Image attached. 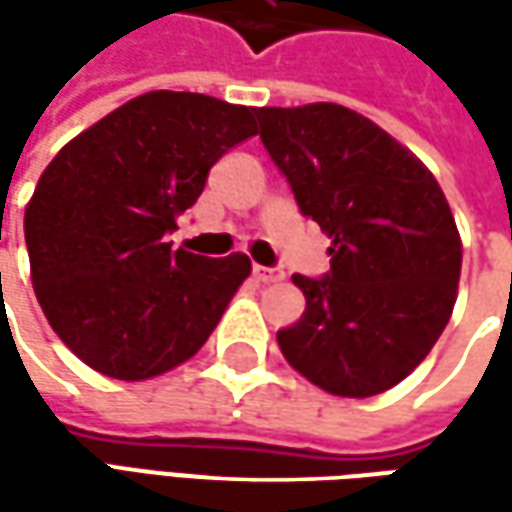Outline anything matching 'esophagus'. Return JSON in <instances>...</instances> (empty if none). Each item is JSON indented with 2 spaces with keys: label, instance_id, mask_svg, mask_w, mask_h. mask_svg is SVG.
Returning <instances> with one entry per match:
<instances>
[{
  "label": "esophagus",
  "instance_id": "1",
  "mask_svg": "<svg viewBox=\"0 0 512 512\" xmlns=\"http://www.w3.org/2000/svg\"><path fill=\"white\" fill-rule=\"evenodd\" d=\"M253 276L256 282H282L285 279V270L282 267H265V265H253Z\"/></svg>",
  "mask_w": 512,
  "mask_h": 512
}]
</instances>
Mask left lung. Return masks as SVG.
I'll return each mask as SVG.
<instances>
[{"mask_svg":"<svg viewBox=\"0 0 512 512\" xmlns=\"http://www.w3.org/2000/svg\"><path fill=\"white\" fill-rule=\"evenodd\" d=\"M259 136L296 205L333 239L307 307L276 333L285 359L333 396L367 399L410 376L456 305L462 239L442 187L356 110L259 108Z\"/></svg>","mask_w":512,"mask_h":512,"instance_id":"8db88e82","label":"left lung"}]
</instances>
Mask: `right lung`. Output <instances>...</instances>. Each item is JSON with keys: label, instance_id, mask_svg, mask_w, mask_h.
<instances>
[{"label": "right lung", "instance_id": "1", "mask_svg": "<svg viewBox=\"0 0 512 512\" xmlns=\"http://www.w3.org/2000/svg\"><path fill=\"white\" fill-rule=\"evenodd\" d=\"M253 108L205 93L130 99L53 156L25 210L36 299L56 336L110 379L190 359L247 279L250 259L170 250L207 173L250 139Z\"/></svg>", "mask_w": 512, "mask_h": 512}]
</instances>
